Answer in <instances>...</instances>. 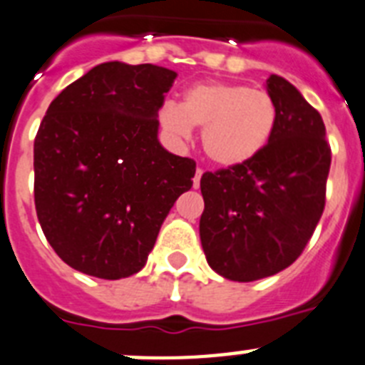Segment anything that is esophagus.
<instances>
[{"label": "esophagus", "instance_id": "esophagus-1", "mask_svg": "<svg viewBox=\"0 0 365 365\" xmlns=\"http://www.w3.org/2000/svg\"><path fill=\"white\" fill-rule=\"evenodd\" d=\"M202 170L201 168H197V172H195V177H193V188H199V185H201V177H202Z\"/></svg>", "mask_w": 365, "mask_h": 365}]
</instances>
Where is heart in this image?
Segmentation results:
<instances>
[{
  "mask_svg": "<svg viewBox=\"0 0 365 365\" xmlns=\"http://www.w3.org/2000/svg\"><path fill=\"white\" fill-rule=\"evenodd\" d=\"M159 117L164 130L177 138H188L193 128H201L208 159L217 166L235 168L265 150L278 124V108L261 89L205 82L190 87L180 106H164Z\"/></svg>",
  "mask_w": 365,
  "mask_h": 365,
  "instance_id": "heart-1",
  "label": "heart"
}]
</instances>
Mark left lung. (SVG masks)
Segmentation results:
<instances>
[{
    "instance_id": "left-lung-1",
    "label": "left lung",
    "mask_w": 365,
    "mask_h": 365,
    "mask_svg": "<svg viewBox=\"0 0 365 365\" xmlns=\"http://www.w3.org/2000/svg\"><path fill=\"white\" fill-rule=\"evenodd\" d=\"M267 93L278 124L265 150L243 166L201 177L202 250L232 282H256L292 265L324 214L331 148L320 113L278 74L269 76Z\"/></svg>"
}]
</instances>
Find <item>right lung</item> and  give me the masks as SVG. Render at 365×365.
<instances>
[{"mask_svg": "<svg viewBox=\"0 0 365 365\" xmlns=\"http://www.w3.org/2000/svg\"><path fill=\"white\" fill-rule=\"evenodd\" d=\"M177 73L106 62L51 102L34 138V205L54 252L102 279L146 265L195 163L159 143V109Z\"/></svg>", "mask_w": 365, "mask_h": 365, "instance_id": "add662e5", "label": "right lung"}]
</instances>
